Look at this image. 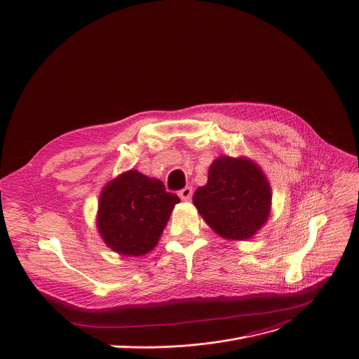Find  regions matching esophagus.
Wrapping results in <instances>:
<instances>
[{"mask_svg":"<svg viewBox=\"0 0 359 359\" xmlns=\"http://www.w3.org/2000/svg\"><path fill=\"white\" fill-rule=\"evenodd\" d=\"M192 195H194V189L191 186H186L182 191H179V196L182 201H189L192 198Z\"/></svg>","mask_w":359,"mask_h":359,"instance_id":"esophagus-1","label":"esophagus"}]
</instances>
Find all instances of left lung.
I'll list each match as a JSON object with an SVG mask.
<instances>
[{
  "label": "left lung",
  "mask_w": 359,
  "mask_h": 359,
  "mask_svg": "<svg viewBox=\"0 0 359 359\" xmlns=\"http://www.w3.org/2000/svg\"><path fill=\"white\" fill-rule=\"evenodd\" d=\"M271 199L269 183L256 164L224 156L212 163L208 183L194 195L206 224L231 240H248L266 222Z\"/></svg>",
  "instance_id": "1"
}]
</instances>
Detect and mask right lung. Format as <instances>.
I'll return each instance as SVG.
<instances>
[{"instance_id": "add662e5", "label": "right lung", "mask_w": 359, "mask_h": 359, "mask_svg": "<svg viewBox=\"0 0 359 359\" xmlns=\"http://www.w3.org/2000/svg\"><path fill=\"white\" fill-rule=\"evenodd\" d=\"M177 195L163 182L137 170L110 182L100 195L97 227L110 249L126 256L153 250L173 211Z\"/></svg>"}]
</instances>
